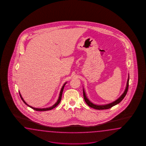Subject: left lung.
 Here are the masks:
<instances>
[{"label":"left lung","mask_w":146,"mask_h":146,"mask_svg":"<svg viewBox=\"0 0 146 146\" xmlns=\"http://www.w3.org/2000/svg\"><path fill=\"white\" fill-rule=\"evenodd\" d=\"M128 87H129V77H128V80H127L126 88V89L125 90L123 94L118 98V99L116 100L114 102L108 104H106V105H104V106H97V105H95V104H93L88 99L86 95L85 92L84 91V90H83V94H84V99L85 102L88 104V106H89L91 108H92L93 109L99 110H106V109H110L113 106H115V105L118 104L119 103L121 102V101L123 100L124 97L126 96V95L127 94L128 89Z\"/></svg>","instance_id":"1"}]
</instances>
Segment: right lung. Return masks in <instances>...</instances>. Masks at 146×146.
Here are the masks:
<instances>
[{"instance_id":"1","label":"right lung","mask_w":146,"mask_h":146,"mask_svg":"<svg viewBox=\"0 0 146 146\" xmlns=\"http://www.w3.org/2000/svg\"><path fill=\"white\" fill-rule=\"evenodd\" d=\"M66 84V83H65V84H64V86H62V89L60 90V94H59V98H58V100H57V102H56V103L54 105V106H51V107H50V108H44V109H37V108H33V107H32L31 106H29L28 104L25 102V101H24V100L23 99V98H22V96H21V94H20V92H19V94H20V96L21 97V99H22V101H23V102L25 103V104L26 105H27L28 106L30 107V108H32V109H33V110H35V111H48V110H52V109H54V108H55L56 106H57L58 105V104H59L60 102V101H61V99H62V92H63V90H64V87H65V86Z\"/></svg>"}]
</instances>
